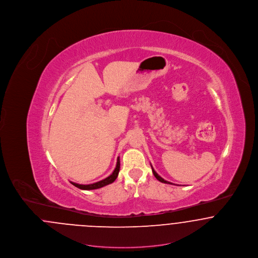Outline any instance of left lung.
<instances>
[{"instance_id": "1", "label": "left lung", "mask_w": 258, "mask_h": 258, "mask_svg": "<svg viewBox=\"0 0 258 258\" xmlns=\"http://www.w3.org/2000/svg\"><path fill=\"white\" fill-rule=\"evenodd\" d=\"M152 171H153V173H154V175H155V177L160 181V182H161V183H164V184H171V183H169V182H167V181H165L164 179H162L161 177H160V175L157 173V172L155 171L154 170V168L152 167Z\"/></svg>"}]
</instances>
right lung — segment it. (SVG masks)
<instances>
[{
	"label": "right lung",
	"mask_w": 258,
	"mask_h": 258,
	"mask_svg": "<svg viewBox=\"0 0 258 258\" xmlns=\"http://www.w3.org/2000/svg\"><path fill=\"white\" fill-rule=\"evenodd\" d=\"M119 171H120V158L118 157V159H117V164H116V167H115L114 171L112 172V174H111L110 176H108L107 178H105V179H103V180H101V181H99V182H97V183H94V184H76V183H74V182H71V183L74 184V185H75L76 187L80 188V189H84V190L97 189V188L102 187V186H104V185H107V184H112V183H113V182H114V181L117 179V177H118V174H119Z\"/></svg>",
	"instance_id": "add662e5"
}]
</instances>
